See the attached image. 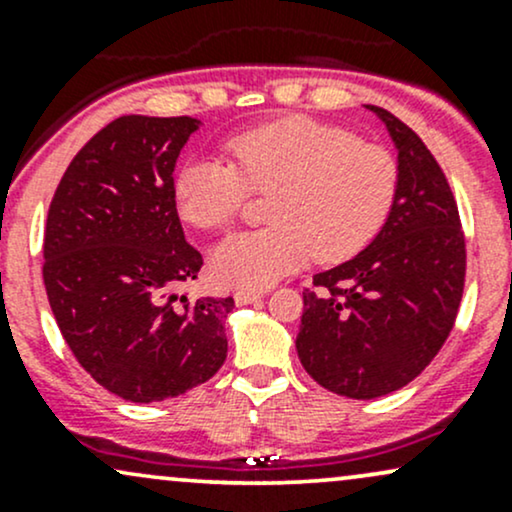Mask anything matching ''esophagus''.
Instances as JSON below:
<instances>
[{
  "mask_svg": "<svg viewBox=\"0 0 512 512\" xmlns=\"http://www.w3.org/2000/svg\"><path fill=\"white\" fill-rule=\"evenodd\" d=\"M236 303L238 305H248V303H255L260 301V298H264V291H250V289H240L236 291Z\"/></svg>",
  "mask_w": 512,
  "mask_h": 512,
  "instance_id": "esophagus-1",
  "label": "esophagus"
}]
</instances>
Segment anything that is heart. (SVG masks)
Instances as JSON below:
<instances>
[{"label":"heart","instance_id":"1","mask_svg":"<svg viewBox=\"0 0 512 512\" xmlns=\"http://www.w3.org/2000/svg\"><path fill=\"white\" fill-rule=\"evenodd\" d=\"M231 161L195 156L175 173L180 216L199 228H223L250 192H274L272 226L240 231L211 252L219 284L264 289L310 257L339 262L378 236L397 199V161L383 146L358 142L325 122L293 117L228 139Z\"/></svg>","mask_w":512,"mask_h":512}]
</instances>
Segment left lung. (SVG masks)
Segmentation results:
<instances>
[{"instance_id":"8db88e82","label":"left lung","mask_w":512,"mask_h":512,"mask_svg":"<svg viewBox=\"0 0 512 512\" xmlns=\"http://www.w3.org/2000/svg\"><path fill=\"white\" fill-rule=\"evenodd\" d=\"M397 149L390 216L366 250L313 276L303 291L296 351L334 395L375 399L409 385L455 325L464 289V236L448 180L414 129L366 105Z\"/></svg>"}]
</instances>
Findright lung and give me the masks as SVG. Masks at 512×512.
I'll list each match as a JSON object with an SVG mask.
<instances>
[{"mask_svg": "<svg viewBox=\"0 0 512 512\" xmlns=\"http://www.w3.org/2000/svg\"><path fill=\"white\" fill-rule=\"evenodd\" d=\"M199 125L117 117L74 156L50 204L52 315L81 368L127 402L185 395L226 361L233 298L178 293L202 267L173 199L175 161Z\"/></svg>", "mask_w": 512, "mask_h": 512, "instance_id": "obj_1", "label": "right lung"}]
</instances>
